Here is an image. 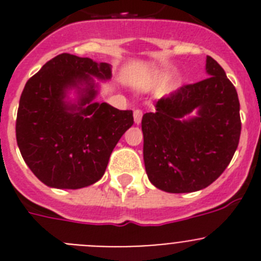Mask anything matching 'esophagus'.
<instances>
[{
  "instance_id": "esophagus-1",
  "label": "esophagus",
  "mask_w": 261,
  "mask_h": 261,
  "mask_svg": "<svg viewBox=\"0 0 261 261\" xmlns=\"http://www.w3.org/2000/svg\"><path fill=\"white\" fill-rule=\"evenodd\" d=\"M133 119H135V123L140 124L142 119V111L140 108H136L135 112H133Z\"/></svg>"
}]
</instances>
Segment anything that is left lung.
<instances>
[{"label":"left lung","mask_w":261,"mask_h":261,"mask_svg":"<svg viewBox=\"0 0 261 261\" xmlns=\"http://www.w3.org/2000/svg\"><path fill=\"white\" fill-rule=\"evenodd\" d=\"M209 77L159 99L142 116L144 162L149 180L170 193L211 186L232 159L241 137L239 99L225 70L206 57ZM195 108L199 115L183 120Z\"/></svg>","instance_id":"8db88e82"}]
</instances>
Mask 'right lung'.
<instances>
[{"label":"right lung","instance_id":"obj_1","mask_svg":"<svg viewBox=\"0 0 261 261\" xmlns=\"http://www.w3.org/2000/svg\"><path fill=\"white\" fill-rule=\"evenodd\" d=\"M90 75L111 78L107 62L61 53L27 81L18 107L15 135L24 162L39 180L78 190L98 181L121 136L133 124L130 110L93 103ZM86 82L78 106L63 102L65 90Z\"/></svg>","mask_w":261,"mask_h":261}]
</instances>
